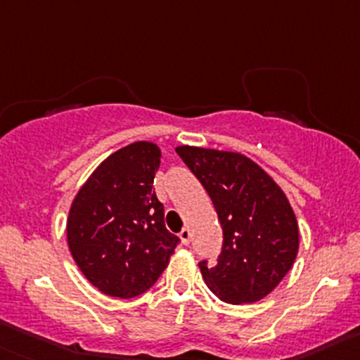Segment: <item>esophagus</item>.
I'll return each instance as SVG.
<instances>
[{
    "label": "esophagus",
    "mask_w": 360,
    "mask_h": 360,
    "mask_svg": "<svg viewBox=\"0 0 360 360\" xmlns=\"http://www.w3.org/2000/svg\"><path fill=\"white\" fill-rule=\"evenodd\" d=\"M179 238H181V242H183L184 245H188L191 242V231H190V228H183V230H181V233H179Z\"/></svg>",
    "instance_id": "obj_1"
}]
</instances>
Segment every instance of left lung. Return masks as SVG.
<instances>
[{
	"label": "left lung",
	"mask_w": 360,
	"mask_h": 360,
	"mask_svg": "<svg viewBox=\"0 0 360 360\" xmlns=\"http://www.w3.org/2000/svg\"><path fill=\"white\" fill-rule=\"evenodd\" d=\"M176 151L209 193L223 228L216 263H198L203 281L226 303L263 300L291 270L300 245L288 197L244 155L195 146Z\"/></svg>",
	"instance_id": "left-lung-1"
}]
</instances>
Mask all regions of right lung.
I'll use <instances>...</instances> for the list:
<instances>
[{
	"label": "right lung",
	"instance_id": "right-lung-1",
	"mask_svg": "<svg viewBox=\"0 0 360 360\" xmlns=\"http://www.w3.org/2000/svg\"><path fill=\"white\" fill-rule=\"evenodd\" d=\"M160 157L157 144H129L104 160L72 200L69 250L90 284L108 296L146 292L181 242L165 228L153 190Z\"/></svg>",
	"mask_w": 360,
	"mask_h": 360
}]
</instances>
